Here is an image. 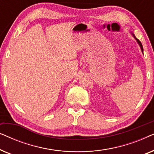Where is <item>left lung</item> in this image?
I'll return each instance as SVG.
<instances>
[{"mask_svg": "<svg viewBox=\"0 0 154 154\" xmlns=\"http://www.w3.org/2000/svg\"><path fill=\"white\" fill-rule=\"evenodd\" d=\"M130 33H131V34H132V35H133V37L134 38V39H135L136 41H137V43L139 44V45H140V48H141V50H142V53H144V50H143V46H142V43H141V42H140V41H139V40H138L137 38L135 37V35H134L133 33H132V32H130Z\"/></svg>", "mask_w": 154, "mask_h": 154, "instance_id": "1", "label": "left lung"}]
</instances>
